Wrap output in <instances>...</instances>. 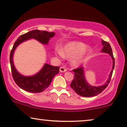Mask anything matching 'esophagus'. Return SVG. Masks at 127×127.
I'll return each instance as SVG.
<instances>
[{"mask_svg":"<svg viewBox=\"0 0 127 127\" xmlns=\"http://www.w3.org/2000/svg\"><path fill=\"white\" fill-rule=\"evenodd\" d=\"M60 71L61 72H65L66 71V69L65 67L61 66V67H60Z\"/></svg>","mask_w":127,"mask_h":127,"instance_id":"34e87169","label":"esophagus"}]
</instances>
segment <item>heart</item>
Instances as JSON below:
<instances>
[{"label": "heart", "instance_id": "heart-1", "mask_svg": "<svg viewBox=\"0 0 127 127\" xmlns=\"http://www.w3.org/2000/svg\"><path fill=\"white\" fill-rule=\"evenodd\" d=\"M86 47V44L84 43L72 41L65 44L61 48V51L56 50L55 53L61 57L72 58L73 65L78 66L81 64L89 53L90 50Z\"/></svg>", "mask_w": 127, "mask_h": 127}]
</instances>
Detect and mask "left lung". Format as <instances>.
<instances>
[{
  "label": "left lung",
  "instance_id": "8db88e82",
  "mask_svg": "<svg viewBox=\"0 0 127 127\" xmlns=\"http://www.w3.org/2000/svg\"><path fill=\"white\" fill-rule=\"evenodd\" d=\"M102 44L103 46L101 51L103 53H107L110 55L113 60V66L112 70L109 77L107 80V82L105 85L99 87H94L90 86L87 82L84 77V71L83 66H80L77 68L74 69L73 70L74 73V77L73 79L70 84V87L73 88V90L77 93L78 95L84 97H91L97 95L101 93L107 87L108 84L110 81V79L112 78L113 71L114 65H115V61L113 54V52L110 45L108 42L102 40Z\"/></svg>",
  "mask_w": 127,
  "mask_h": 127
}]
</instances>
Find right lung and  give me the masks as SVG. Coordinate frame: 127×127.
Instances as JSON below:
<instances>
[{
    "instance_id": "1",
    "label": "right lung",
    "mask_w": 127,
    "mask_h": 127,
    "mask_svg": "<svg viewBox=\"0 0 127 127\" xmlns=\"http://www.w3.org/2000/svg\"><path fill=\"white\" fill-rule=\"evenodd\" d=\"M55 35L54 32L45 31L33 30L19 37L12 48L10 55L11 73L15 83L22 90L33 93H41L50 86L54 77L60 70L59 66H54L46 64L41 70L32 76H24L17 72L13 64V56L15 48L20 43L30 39H34L42 44H47L50 38Z\"/></svg>"
}]
</instances>
